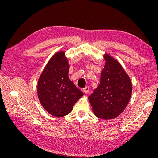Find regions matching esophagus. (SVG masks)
<instances>
[{"mask_svg":"<svg viewBox=\"0 0 158 158\" xmlns=\"http://www.w3.org/2000/svg\"><path fill=\"white\" fill-rule=\"evenodd\" d=\"M89 86H85L84 89H83V92L85 94H88L89 92Z\"/></svg>","mask_w":158,"mask_h":158,"instance_id":"obj_1","label":"esophagus"}]
</instances>
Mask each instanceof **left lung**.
Here are the masks:
<instances>
[{
	"instance_id": "1",
	"label": "left lung",
	"mask_w": 158,
	"mask_h": 158,
	"mask_svg": "<svg viewBox=\"0 0 158 158\" xmlns=\"http://www.w3.org/2000/svg\"><path fill=\"white\" fill-rule=\"evenodd\" d=\"M104 57L100 84L88 99L95 116L106 120L116 118L125 110L131 97L132 83L117 60L107 54Z\"/></svg>"
}]
</instances>
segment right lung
Returning <instances> with one entry per match:
<instances>
[{
    "mask_svg": "<svg viewBox=\"0 0 158 158\" xmlns=\"http://www.w3.org/2000/svg\"><path fill=\"white\" fill-rule=\"evenodd\" d=\"M69 65L63 51L51 57L38 80L37 95L41 106L56 117L69 114L83 92L69 78Z\"/></svg>",
    "mask_w": 158,
    "mask_h": 158,
    "instance_id": "1",
    "label": "right lung"
}]
</instances>
